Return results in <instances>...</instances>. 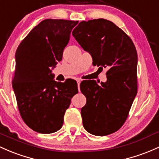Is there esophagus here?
<instances>
[{"instance_id": "1", "label": "esophagus", "mask_w": 159, "mask_h": 159, "mask_svg": "<svg viewBox=\"0 0 159 159\" xmlns=\"http://www.w3.org/2000/svg\"><path fill=\"white\" fill-rule=\"evenodd\" d=\"M80 83H81V81H80V80H77V85H78V90H79V92L80 91Z\"/></svg>"}]
</instances>
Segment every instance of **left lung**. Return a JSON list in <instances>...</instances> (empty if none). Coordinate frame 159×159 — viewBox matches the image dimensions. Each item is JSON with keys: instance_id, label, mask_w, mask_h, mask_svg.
Returning <instances> with one entry per match:
<instances>
[{"instance_id": "left-lung-1", "label": "left lung", "mask_w": 159, "mask_h": 159, "mask_svg": "<svg viewBox=\"0 0 159 159\" xmlns=\"http://www.w3.org/2000/svg\"><path fill=\"white\" fill-rule=\"evenodd\" d=\"M73 37L89 52L94 66L107 67V82L83 81L86 104L81 109L83 127L95 136H107L124 125L137 93V52L132 39L105 19L83 21Z\"/></svg>"}]
</instances>
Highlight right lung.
I'll return each instance as SVG.
<instances>
[{
    "label": "right lung",
    "mask_w": 159,
    "mask_h": 159,
    "mask_svg": "<svg viewBox=\"0 0 159 159\" xmlns=\"http://www.w3.org/2000/svg\"><path fill=\"white\" fill-rule=\"evenodd\" d=\"M78 21L47 19L20 42L12 80L19 111L29 127L52 134L63 126L72 97L78 93L73 80L56 82L50 67L62 60L63 52Z\"/></svg>",
    "instance_id": "right-lung-1"
}]
</instances>
